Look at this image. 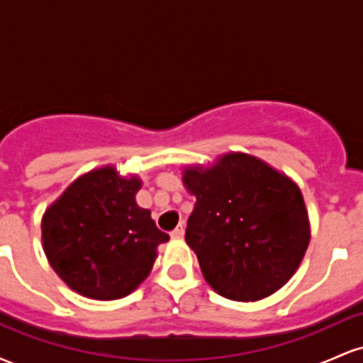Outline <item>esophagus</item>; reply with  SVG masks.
<instances>
[{"mask_svg": "<svg viewBox=\"0 0 363 363\" xmlns=\"http://www.w3.org/2000/svg\"><path fill=\"white\" fill-rule=\"evenodd\" d=\"M170 235H172L174 239H181V237H184V223H179L177 227L170 232Z\"/></svg>", "mask_w": 363, "mask_h": 363, "instance_id": "34e87169", "label": "esophagus"}]
</instances>
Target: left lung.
Here are the masks:
<instances>
[{
	"mask_svg": "<svg viewBox=\"0 0 363 363\" xmlns=\"http://www.w3.org/2000/svg\"><path fill=\"white\" fill-rule=\"evenodd\" d=\"M196 196L186 242L216 294L239 302L280 290L309 245V218L298 186L245 153L223 155L211 169H186Z\"/></svg>",
	"mask_w": 363,
	"mask_h": 363,
	"instance_id": "left-lung-1",
	"label": "left lung"
}]
</instances>
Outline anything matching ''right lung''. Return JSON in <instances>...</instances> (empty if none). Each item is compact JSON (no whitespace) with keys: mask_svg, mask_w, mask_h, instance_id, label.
I'll use <instances>...</instances> for the list:
<instances>
[{"mask_svg":"<svg viewBox=\"0 0 363 363\" xmlns=\"http://www.w3.org/2000/svg\"><path fill=\"white\" fill-rule=\"evenodd\" d=\"M138 177L102 167L78 177L45 210L43 244L52 269L69 289L97 301L131 294L148 277L157 245L169 235L135 194Z\"/></svg>","mask_w":363,"mask_h":363,"instance_id":"right-lung-1","label":"right lung"}]
</instances>
